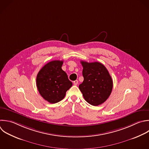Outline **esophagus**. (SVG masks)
I'll return each mask as SVG.
<instances>
[{
	"label": "esophagus",
	"mask_w": 149,
	"mask_h": 149,
	"mask_svg": "<svg viewBox=\"0 0 149 149\" xmlns=\"http://www.w3.org/2000/svg\"><path fill=\"white\" fill-rule=\"evenodd\" d=\"M73 84H74V85H75V86H76V85H77V84H78V80H75V81H73Z\"/></svg>",
	"instance_id": "esophagus-1"
}]
</instances>
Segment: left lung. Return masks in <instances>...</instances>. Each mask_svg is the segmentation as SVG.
<instances>
[{"label": "left lung", "mask_w": 149, "mask_h": 149, "mask_svg": "<svg viewBox=\"0 0 149 149\" xmlns=\"http://www.w3.org/2000/svg\"><path fill=\"white\" fill-rule=\"evenodd\" d=\"M84 80L79 86L85 100L90 104L97 106L109 97L112 87V79L104 65L81 61Z\"/></svg>", "instance_id": "8db88e82"}]
</instances>
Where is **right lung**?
Masks as SVG:
<instances>
[{
	"label": "right lung",
	"instance_id": "1",
	"mask_svg": "<svg viewBox=\"0 0 149 149\" xmlns=\"http://www.w3.org/2000/svg\"><path fill=\"white\" fill-rule=\"evenodd\" d=\"M63 61H52L39 71L37 79L38 90L44 100L51 104L63 99L72 83L62 69Z\"/></svg>",
	"mask_w": 149,
	"mask_h": 149
}]
</instances>
